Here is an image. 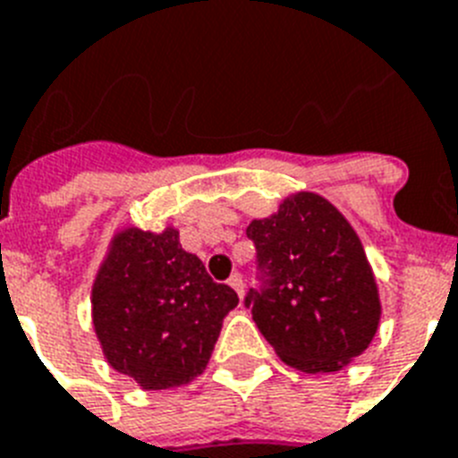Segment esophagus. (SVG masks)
Segmentation results:
<instances>
[{
    "label": "esophagus",
    "instance_id": "1",
    "mask_svg": "<svg viewBox=\"0 0 458 458\" xmlns=\"http://www.w3.org/2000/svg\"><path fill=\"white\" fill-rule=\"evenodd\" d=\"M228 284H230V286H233V288H235L237 295H240V298H242V295H244V282H242V275H233V276H230V279H228Z\"/></svg>",
    "mask_w": 458,
    "mask_h": 458
}]
</instances>
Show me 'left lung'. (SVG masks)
Wrapping results in <instances>:
<instances>
[{
	"mask_svg": "<svg viewBox=\"0 0 458 458\" xmlns=\"http://www.w3.org/2000/svg\"><path fill=\"white\" fill-rule=\"evenodd\" d=\"M265 284L244 305L276 356L317 375L337 372L370 347L382 302L356 230L317 193L288 195L267 218H253Z\"/></svg>",
	"mask_w": 458,
	"mask_h": 458,
	"instance_id": "1",
	"label": "left lung"
}]
</instances>
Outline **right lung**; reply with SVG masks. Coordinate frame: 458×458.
<instances>
[{
  "instance_id": "right-lung-1",
  "label": "right lung",
  "mask_w": 458,
  "mask_h": 458,
  "mask_svg": "<svg viewBox=\"0 0 458 458\" xmlns=\"http://www.w3.org/2000/svg\"><path fill=\"white\" fill-rule=\"evenodd\" d=\"M92 326L105 359L146 391L202 375L240 298L182 249L179 230L123 228L92 284Z\"/></svg>"
}]
</instances>
